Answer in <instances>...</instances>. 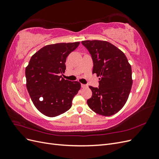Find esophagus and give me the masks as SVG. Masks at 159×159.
Segmentation results:
<instances>
[{
	"instance_id": "34e87169",
	"label": "esophagus",
	"mask_w": 159,
	"mask_h": 159,
	"mask_svg": "<svg viewBox=\"0 0 159 159\" xmlns=\"http://www.w3.org/2000/svg\"><path fill=\"white\" fill-rule=\"evenodd\" d=\"M81 88H85L88 87V85H85V84H81Z\"/></svg>"
}]
</instances>
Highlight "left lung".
<instances>
[{"label":"left lung","instance_id":"8db88e82","mask_svg":"<svg viewBox=\"0 0 159 159\" xmlns=\"http://www.w3.org/2000/svg\"><path fill=\"white\" fill-rule=\"evenodd\" d=\"M93 60V74L100 76L99 88L89 86L92 96L89 108L96 113L111 116L125 104L133 84L131 66L124 53L107 41L81 42Z\"/></svg>","mask_w":159,"mask_h":159}]
</instances>
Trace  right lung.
Wrapping results in <instances>:
<instances>
[{
  "instance_id": "obj_1",
  "label": "right lung",
  "mask_w": 159,
  "mask_h": 159,
  "mask_svg": "<svg viewBox=\"0 0 159 159\" xmlns=\"http://www.w3.org/2000/svg\"><path fill=\"white\" fill-rule=\"evenodd\" d=\"M80 44L57 43L42 48L30 58L26 68V88L37 109L46 116L56 117L69 110L80 89L78 81L62 78L66 57Z\"/></svg>"
}]
</instances>
